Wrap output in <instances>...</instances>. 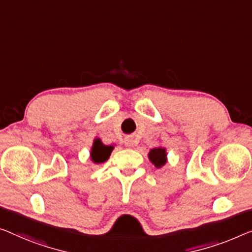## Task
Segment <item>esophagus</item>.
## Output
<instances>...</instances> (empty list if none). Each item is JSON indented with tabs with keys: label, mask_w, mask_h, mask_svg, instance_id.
I'll use <instances>...</instances> for the list:
<instances>
[{
	"label": "esophagus",
	"mask_w": 252,
	"mask_h": 252,
	"mask_svg": "<svg viewBox=\"0 0 252 252\" xmlns=\"http://www.w3.org/2000/svg\"><path fill=\"white\" fill-rule=\"evenodd\" d=\"M125 142H126V147H132L134 140H133L132 137H126V138L125 139Z\"/></svg>",
	"instance_id": "34e87169"
}]
</instances>
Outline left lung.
Segmentation results:
<instances>
[{"instance_id":"8db88e82","label":"left lung","mask_w":252,"mask_h":252,"mask_svg":"<svg viewBox=\"0 0 252 252\" xmlns=\"http://www.w3.org/2000/svg\"><path fill=\"white\" fill-rule=\"evenodd\" d=\"M148 158L150 162L155 165V167L162 168L167 162L166 148L162 147V146H158V147L150 149L148 153Z\"/></svg>"}]
</instances>
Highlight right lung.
<instances>
[{
    "instance_id": "right-lung-1",
    "label": "right lung",
    "mask_w": 252,
    "mask_h": 252,
    "mask_svg": "<svg viewBox=\"0 0 252 252\" xmlns=\"http://www.w3.org/2000/svg\"><path fill=\"white\" fill-rule=\"evenodd\" d=\"M113 145H104L100 139H95L94 140L93 147L90 149V159L95 164H100L106 162L110 158L111 153L113 152Z\"/></svg>"
}]
</instances>
